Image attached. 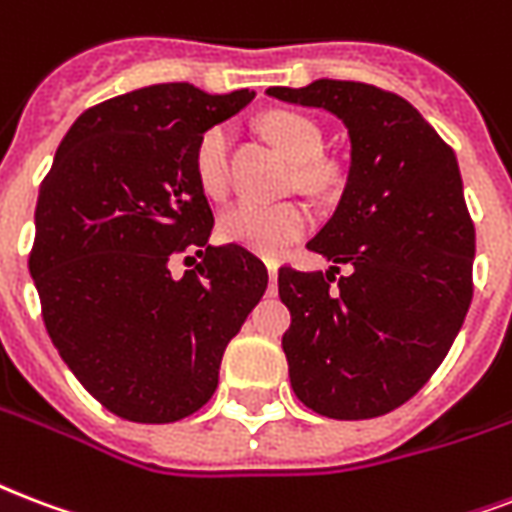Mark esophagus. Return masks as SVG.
<instances>
[{
    "label": "esophagus",
    "mask_w": 512,
    "mask_h": 512,
    "mask_svg": "<svg viewBox=\"0 0 512 512\" xmlns=\"http://www.w3.org/2000/svg\"><path fill=\"white\" fill-rule=\"evenodd\" d=\"M265 268H268V282H271V295H273V290H276V271H279V265L265 263Z\"/></svg>",
    "instance_id": "esophagus-1"
}]
</instances>
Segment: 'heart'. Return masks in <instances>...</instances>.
Wrapping results in <instances>:
<instances>
[{"label":"heart","instance_id":"heart-1","mask_svg":"<svg viewBox=\"0 0 512 512\" xmlns=\"http://www.w3.org/2000/svg\"><path fill=\"white\" fill-rule=\"evenodd\" d=\"M265 131L292 161L300 163V182L319 190L330 182V169L319 163L322 131L314 120L298 112H273L265 117ZM193 169L198 185L206 193L220 198L230 185V128L212 126L195 144ZM311 228V209L300 201L284 204H260V201H236L220 214L222 239L247 247L257 255L279 257L282 252Z\"/></svg>","mask_w":512,"mask_h":512}]
</instances>
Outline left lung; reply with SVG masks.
Instances as JSON below:
<instances>
[{"label":"left lung","mask_w":512,"mask_h":512,"mask_svg":"<svg viewBox=\"0 0 512 512\" xmlns=\"http://www.w3.org/2000/svg\"><path fill=\"white\" fill-rule=\"evenodd\" d=\"M265 93L327 109L351 142L341 201L306 244L330 271L279 268L292 392L327 419L384 416L438 370L473 300L459 163L419 109L376 85L314 80ZM341 262L352 273L335 280Z\"/></svg>","instance_id":"obj_1"}]
</instances>
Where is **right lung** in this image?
Listing matches in <instances>:
<instances>
[{"instance_id":"add662e5","label":"right lung","mask_w":512,"mask_h":512,"mask_svg":"<svg viewBox=\"0 0 512 512\" xmlns=\"http://www.w3.org/2000/svg\"><path fill=\"white\" fill-rule=\"evenodd\" d=\"M255 91L147 85L85 109L58 144L34 212L29 271L53 346L120 419L204 408L230 338L268 287L247 247H212L195 144ZM179 254L202 257L182 277Z\"/></svg>"}]
</instances>
